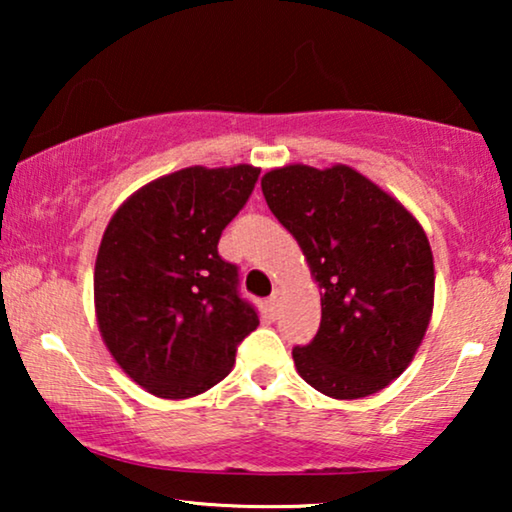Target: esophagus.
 <instances>
[{"mask_svg": "<svg viewBox=\"0 0 512 512\" xmlns=\"http://www.w3.org/2000/svg\"><path fill=\"white\" fill-rule=\"evenodd\" d=\"M279 303H282V293H279V289L272 291V296L268 298V310L275 314L279 310Z\"/></svg>", "mask_w": 512, "mask_h": 512, "instance_id": "esophagus-1", "label": "esophagus"}]
</instances>
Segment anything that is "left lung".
Wrapping results in <instances>:
<instances>
[{"label": "left lung", "instance_id": "left-lung-1", "mask_svg": "<svg viewBox=\"0 0 512 512\" xmlns=\"http://www.w3.org/2000/svg\"><path fill=\"white\" fill-rule=\"evenodd\" d=\"M321 289V324L293 347L298 375L331 398H363L410 366L433 312V254L396 198L347 165H286L261 179Z\"/></svg>", "mask_w": 512, "mask_h": 512}]
</instances>
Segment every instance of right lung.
<instances>
[{
  "mask_svg": "<svg viewBox=\"0 0 512 512\" xmlns=\"http://www.w3.org/2000/svg\"><path fill=\"white\" fill-rule=\"evenodd\" d=\"M261 170L186 167L132 193L111 216L95 261V314L125 375L160 398L219 384L258 326L219 256L223 228L247 205Z\"/></svg>",
  "mask_w": 512,
  "mask_h": 512,
  "instance_id": "right-lung-1",
  "label": "right lung"
}]
</instances>
